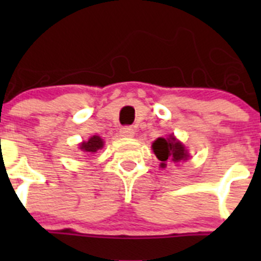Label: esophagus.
<instances>
[{
	"label": "esophagus",
	"instance_id": "esophagus-1",
	"mask_svg": "<svg viewBox=\"0 0 261 261\" xmlns=\"http://www.w3.org/2000/svg\"><path fill=\"white\" fill-rule=\"evenodd\" d=\"M120 134L123 138H133L135 135V130L131 126H122L120 130Z\"/></svg>",
	"mask_w": 261,
	"mask_h": 261
}]
</instances>
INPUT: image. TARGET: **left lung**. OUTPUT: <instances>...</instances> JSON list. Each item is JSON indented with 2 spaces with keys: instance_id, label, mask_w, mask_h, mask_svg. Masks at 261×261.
I'll list each match as a JSON object with an SVG mask.
<instances>
[{
  "instance_id": "left-lung-1",
  "label": "left lung",
  "mask_w": 261,
  "mask_h": 261,
  "mask_svg": "<svg viewBox=\"0 0 261 261\" xmlns=\"http://www.w3.org/2000/svg\"><path fill=\"white\" fill-rule=\"evenodd\" d=\"M152 150L158 159L162 162V167H165V162L179 163L181 160H186L188 158L186 147H184L179 141L175 140L173 135H170L168 139L159 138L152 144Z\"/></svg>"
}]
</instances>
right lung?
Segmentation results:
<instances>
[{"instance_id":"1","label":"right lung","mask_w":261,"mask_h":261,"mask_svg":"<svg viewBox=\"0 0 261 261\" xmlns=\"http://www.w3.org/2000/svg\"><path fill=\"white\" fill-rule=\"evenodd\" d=\"M101 147H103V140L99 136H93L87 143H83L81 145L82 150H84L86 152H91V154L92 152H96Z\"/></svg>"}]
</instances>
